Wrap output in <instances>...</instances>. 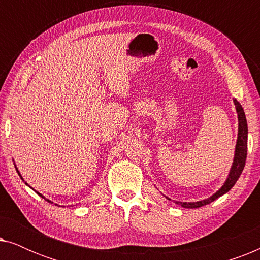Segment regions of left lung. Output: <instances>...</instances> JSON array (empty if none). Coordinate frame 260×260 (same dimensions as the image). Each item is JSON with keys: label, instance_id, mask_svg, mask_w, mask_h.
Wrapping results in <instances>:
<instances>
[{"label": "left lung", "instance_id": "obj_1", "mask_svg": "<svg viewBox=\"0 0 260 260\" xmlns=\"http://www.w3.org/2000/svg\"><path fill=\"white\" fill-rule=\"evenodd\" d=\"M234 105H236V110L238 113V122H239V126H238V140L236 144V151H234V158L232 167H231L229 177H227L225 183L222 184V187L220 189L205 200L197 201V202H180L175 201V204L181 205L184 208H199L202 206L208 205L213 202L216 199L221 197V195L226 194L227 191L231 190L236 182L239 179V176L243 173V169L245 167V162H246V156H247V122H246V116H245L244 109L241 108L240 103L237 99H233ZM170 200V199H168Z\"/></svg>", "mask_w": 260, "mask_h": 260}]
</instances>
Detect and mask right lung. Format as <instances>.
I'll return each instance as SVG.
<instances>
[{
  "label": "right lung",
  "mask_w": 260,
  "mask_h": 260,
  "mask_svg": "<svg viewBox=\"0 0 260 260\" xmlns=\"http://www.w3.org/2000/svg\"><path fill=\"white\" fill-rule=\"evenodd\" d=\"M15 168H16V167H15ZM16 172H17V174H19V175H20V177H21V179H22V176H21V174H20V172H19V170H17V168H16ZM22 181H23V179H22ZM26 184H27V183H26ZM37 193H38L39 195H40V197H41L42 199H45V200H47L48 202H51V204H53V202H52V201H49V200H48V199H46V198L44 197V195H41L40 193H39V191H37ZM55 205H56V204H55Z\"/></svg>",
  "instance_id": "1"
}]
</instances>
